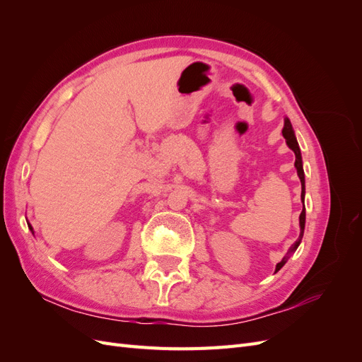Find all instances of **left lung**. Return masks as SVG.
<instances>
[{
	"instance_id": "obj_1",
	"label": "left lung",
	"mask_w": 362,
	"mask_h": 362,
	"mask_svg": "<svg viewBox=\"0 0 362 362\" xmlns=\"http://www.w3.org/2000/svg\"><path fill=\"white\" fill-rule=\"evenodd\" d=\"M282 136L284 139H286V144L287 146L294 152V157H296V161H294V168L296 170H298V177L300 180V184H302V193H300V201H302V213L299 216V228H300V234H299V238L296 240V242L291 245V247L288 249L287 255L282 258L281 262H278L276 267H275V273L279 272L282 269V266L286 264L287 259L294 254L296 249L299 247L300 242H302V237H303V231H305V172H303V161H302V154H300V148H299V144H298V139H296V134H294V129H293V125L290 122V119L286 116L284 117V128H282Z\"/></svg>"
}]
</instances>
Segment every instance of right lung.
Returning a JSON list of instances; mask_svg holds the SVG:
<instances>
[{
	"instance_id": "add662e5",
	"label": "right lung",
	"mask_w": 362,
	"mask_h": 362,
	"mask_svg": "<svg viewBox=\"0 0 362 362\" xmlns=\"http://www.w3.org/2000/svg\"><path fill=\"white\" fill-rule=\"evenodd\" d=\"M27 223H28V222H27ZM28 228H30V231H31V233H33V234H35V231H33V226H31V225H30V223H28Z\"/></svg>"
}]
</instances>
